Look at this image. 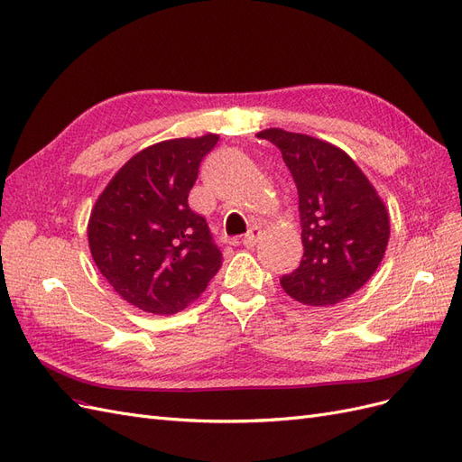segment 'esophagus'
Instances as JSON below:
<instances>
[{
	"mask_svg": "<svg viewBox=\"0 0 462 462\" xmlns=\"http://www.w3.org/2000/svg\"><path fill=\"white\" fill-rule=\"evenodd\" d=\"M260 235H262V229H260V226H253V227L248 229V233L243 236V245H245L246 248H253V246L258 243Z\"/></svg>",
	"mask_w": 462,
	"mask_h": 462,
	"instance_id": "34e87169",
	"label": "esophagus"
}]
</instances>
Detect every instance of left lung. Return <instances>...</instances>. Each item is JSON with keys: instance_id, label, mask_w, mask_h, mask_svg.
Returning a JSON list of instances; mask_svg holds the SVG:
<instances>
[{"instance_id": "8db88e82", "label": "left lung", "mask_w": 462, "mask_h": 462, "mask_svg": "<svg viewBox=\"0 0 462 462\" xmlns=\"http://www.w3.org/2000/svg\"><path fill=\"white\" fill-rule=\"evenodd\" d=\"M258 136L282 150L299 190L304 254L299 268L279 283L291 299L309 306L348 299L385 254V204L341 148L283 129H265Z\"/></svg>"}]
</instances>
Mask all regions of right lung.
<instances>
[{"label":"right lung","mask_w":462,"mask_h":462,"mask_svg":"<svg viewBox=\"0 0 462 462\" xmlns=\"http://www.w3.org/2000/svg\"><path fill=\"white\" fill-rule=\"evenodd\" d=\"M217 134L175 138L133 156L96 200L88 245L117 295L150 314L197 300L221 268V250L189 192Z\"/></svg>","instance_id":"obj_1"}]
</instances>
